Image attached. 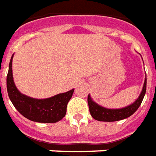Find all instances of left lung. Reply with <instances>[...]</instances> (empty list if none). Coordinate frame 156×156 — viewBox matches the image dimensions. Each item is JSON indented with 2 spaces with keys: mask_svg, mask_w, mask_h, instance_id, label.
<instances>
[{
  "mask_svg": "<svg viewBox=\"0 0 156 156\" xmlns=\"http://www.w3.org/2000/svg\"><path fill=\"white\" fill-rule=\"evenodd\" d=\"M146 78L144 83L142 92L136 101L133 104L130 105L122 109H107L99 106L91 99L90 96L87 97V103L89 107V112L91 116L97 121L100 122H116L131 116L139 108L146 94Z\"/></svg>",
  "mask_w": 156,
  "mask_h": 156,
  "instance_id": "obj_1",
  "label": "left lung"
}]
</instances>
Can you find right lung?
I'll return each instance as SVG.
<instances>
[{"mask_svg": "<svg viewBox=\"0 0 156 156\" xmlns=\"http://www.w3.org/2000/svg\"><path fill=\"white\" fill-rule=\"evenodd\" d=\"M12 58L9 64L6 86L8 96L14 107L27 119L42 123H55L66 115L67 105L74 89L47 99H34L20 93L15 86L12 77Z\"/></svg>", "mask_w": 156, "mask_h": 156, "instance_id": "1", "label": "right lung"}]
</instances>
